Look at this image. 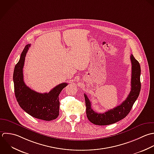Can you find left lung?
I'll use <instances>...</instances> for the list:
<instances>
[{
    "mask_svg": "<svg viewBox=\"0 0 154 154\" xmlns=\"http://www.w3.org/2000/svg\"><path fill=\"white\" fill-rule=\"evenodd\" d=\"M132 65L131 91L127 98L119 106L109 110L104 113H98L91 108V103L86 94H84L86 115L90 122L95 125H107L115 124L125 118L131 111L133 106L137 99L140 89L141 69L139 62L133 54L130 56Z\"/></svg>",
    "mask_w": 154,
    "mask_h": 154,
    "instance_id": "obj_1",
    "label": "left lung"
}]
</instances>
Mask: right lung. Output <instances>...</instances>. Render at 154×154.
<instances>
[{"label":"right lung","mask_w":154,"mask_h":154,"mask_svg":"<svg viewBox=\"0 0 154 154\" xmlns=\"http://www.w3.org/2000/svg\"><path fill=\"white\" fill-rule=\"evenodd\" d=\"M30 44L25 46L18 63L15 65L13 81L17 101L20 107L33 118L50 121L56 119L59 114V95L68 83L58 85L48 93L41 94L27 86L23 80V68L25 57Z\"/></svg>","instance_id":"1"}]
</instances>
